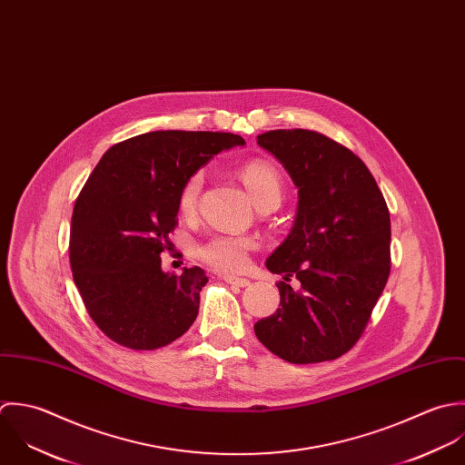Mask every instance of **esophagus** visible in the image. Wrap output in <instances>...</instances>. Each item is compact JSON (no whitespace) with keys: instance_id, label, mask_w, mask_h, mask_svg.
Segmentation results:
<instances>
[{"instance_id":"1","label":"esophagus","mask_w":465,"mask_h":465,"mask_svg":"<svg viewBox=\"0 0 465 465\" xmlns=\"http://www.w3.org/2000/svg\"><path fill=\"white\" fill-rule=\"evenodd\" d=\"M223 280L232 283V285H237V287H248L250 285V280L242 279V277H233V275H223Z\"/></svg>"}]
</instances>
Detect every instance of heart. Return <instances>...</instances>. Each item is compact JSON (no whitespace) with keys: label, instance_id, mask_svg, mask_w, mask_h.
Masks as SVG:
<instances>
[{"label":"heart","instance_id":"1","mask_svg":"<svg viewBox=\"0 0 465 465\" xmlns=\"http://www.w3.org/2000/svg\"><path fill=\"white\" fill-rule=\"evenodd\" d=\"M239 178L246 186L255 206L264 203H280L282 199V178L279 171L264 160H253L239 171ZM203 173H193L186 178L178 195L180 210L190 215L195 212L199 193L203 186ZM255 248V241L248 235L221 233L213 235L197 246V257L212 268L226 273L242 272L248 264V255Z\"/></svg>","mask_w":465,"mask_h":465}]
</instances>
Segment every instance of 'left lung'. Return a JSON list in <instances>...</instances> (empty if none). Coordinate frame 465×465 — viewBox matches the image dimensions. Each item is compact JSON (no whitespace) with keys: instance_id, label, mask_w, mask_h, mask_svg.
<instances>
[{"instance_id":"obj_1","label":"left lung","mask_w":465,"mask_h":465,"mask_svg":"<svg viewBox=\"0 0 465 465\" xmlns=\"http://www.w3.org/2000/svg\"><path fill=\"white\" fill-rule=\"evenodd\" d=\"M298 188L294 224L266 268L282 275L280 307L255 323L275 356L332 361L361 338L390 275V212L367 165L347 147L307 129L257 136ZM299 280L292 290L290 277Z\"/></svg>"}]
</instances>
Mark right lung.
<instances>
[{"label":"right lung","instance_id":"add662e5","mask_svg":"<svg viewBox=\"0 0 465 465\" xmlns=\"http://www.w3.org/2000/svg\"><path fill=\"white\" fill-rule=\"evenodd\" d=\"M239 134L153 131L105 151L72 215L70 264L98 329L133 351H154L183 336L208 282L197 266L162 270V252L178 224V195L188 176Z\"/></svg>","mask_w":465,"mask_h":465}]
</instances>
